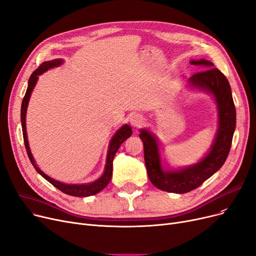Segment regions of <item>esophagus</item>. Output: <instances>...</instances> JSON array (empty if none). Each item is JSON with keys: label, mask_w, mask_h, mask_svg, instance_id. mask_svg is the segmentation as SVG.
I'll return each instance as SVG.
<instances>
[{"label": "esophagus", "mask_w": 256, "mask_h": 256, "mask_svg": "<svg viewBox=\"0 0 256 256\" xmlns=\"http://www.w3.org/2000/svg\"><path fill=\"white\" fill-rule=\"evenodd\" d=\"M144 120L146 119H144V117L140 114H132L130 118V124L134 128H140L144 124Z\"/></svg>", "instance_id": "esophagus-1"}]
</instances>
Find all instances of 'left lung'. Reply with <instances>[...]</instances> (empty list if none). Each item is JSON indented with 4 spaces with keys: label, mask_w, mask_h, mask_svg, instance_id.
<instances>
[{
    "label": "left lung",
    "mask_w": 256,
    "mask_h": 256,
    "mask_svg": "<svg viewBox=\"0 0 256 256\" xmlns=\"http://www.w3.org/2000/svg\"><path fill=\"white\" fill-rule=\"evenodd\" d=\"M190 64L201 66L203 70L194 74L188 80V84L212 95L218 106V128L208 154L194 165L165 170L161 164L157 138L146 128L140 130L139 134L143 141L144 161L150 182L161 190L174 194H186L196 190L223 166L230 152L236 124V106L226 76L209 60H190Z\"/></svg>",
    "instance_id": "obj_1"
}]
</instances>
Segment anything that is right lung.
Wrapping results in <instances>:
<instances>
[{"label":"right lung","instance_id":"add662e5","mask_svg":"<svg viewBox=\"0 0 256 256\" xmlns=\"http://www.w3.org/2000/svg\"><path fill=\"white\" fill-rule=\"evenodd\" d=\"M62 64V60L56 58L53 60L45 62H42L38 68L33 72L30 76V78L28 80V88L26 94L23 98V102H22V108H20V122H22V128H23V137H24V143H25V148L27 150V154L29 157V160L31 161L32 165L34 166L36 170L45 179L50 182L53 186H55L60 190V192H64L66 194L73 196H90L98 194L99 192H102L104 188L110 183V178H112V172H113V159L115 157V154L120 148V146L124 143L128 137L132 136V128L128 124L122 126L116 132L115 135L112 137L110 141V146L106 154V168L102 176L99 178V179L95 180L92 183H86V184H64L60 181H56L52 179L49 176H47L45 172H42L36 164L34 159H33V156L31 154L30 148H29V143H28V137H27V132H26V113H27V106L29 99L31 96V93L34 88L36 82L38 80V76L42 74L44 72L48 71L49 69L54 68V66H58Z\"/></svg>","mask_w":256,"mask_h":256}]
</instances>
